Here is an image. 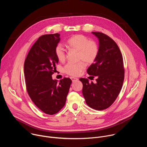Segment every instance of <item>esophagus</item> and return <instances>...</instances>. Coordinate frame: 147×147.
Returning <instances> with one entry per match:
<instances>
[{
	"instance_id": "esophagus-1",
	"label": "esophagus",
	"mask_w": 147,
	"mask_h": 147,
	"mask_svg": "<svg viewBox=\"0 0 147 147\" xmlns=\"http://www.w3.org/2000/svg\"><path fill=\"white\" fill-rule=\"evenodd\" d=\"M70 78H71V81H72L73 82H74L78 81V80L77 78H75V77H71Z\"/></svg>"
}]
</instances>
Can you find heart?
Instances as JSON below:
<instances>
[{
  "mask_svg": "<svg viewBox=\"0 0 147 147\" xmlns=\"http://www.w3.org/2000/svg\"><path fill=\"white\" fill-rule=\"evenodd\" d=\"M68 47L72 50L78 52V59L82 60L78 63H69L64 67V71L72 76H78L86 68V64L93 63L98 54V47L94 41L85 35L77 34L69 38L67 42ZM55 54L59 61L66 58V50L62 44H58L55 48ZM85 62H84L82 61Z\"/></svg>",
  "mask_w": 147,
  "mask_h": 147,
  "instance_id": "heart-1",
  "label": "heart"
}]
</instances>
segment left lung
<instances>
[{
    "label": "left lung",
    "instance_id": "obj_1",
    "mask_svg": "<svg viewBox=\"0 0 147 147\" xmlns=\"http://www.w3.org/2000/svg\"><path fill=\"white\" fill-rule=\"evenodd\" d=\"M99 40L98 54L94 63L87 69L90 76L96 77V82L91 83L87 78L82 82V95L88 105L102 111L115 102L121 89L124 70L123 57L115 42L102 32H92Z\"/></svg>",
    "mask_w": 147,
    "mask_h": 147
}]
</instances>
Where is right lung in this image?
<instances>
[{
    "label": "right lung",
    "instance_id": "1",
    "mask_svg": "<svg viewBox=\"0 0 147 147\" xmlns=\"http://www.w3.org/2000/svg\"><path fill=\"white\" fill-rule=\"evenodd\" d=\"M60 40L57 33L41 36L31 48L24 62L28 95L40 110L51 115L65 106L72 82L65 77L58 82L52 77L59 62L55 48Z\"/></svg>",
    "mask_w": 147,
    "mask_h": 147
}]
</instances>
